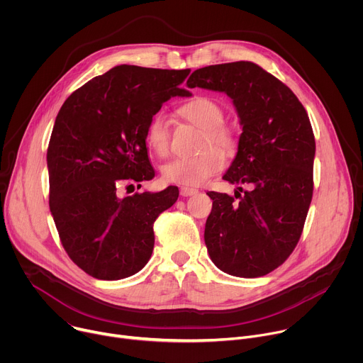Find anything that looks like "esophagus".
Listing matches in <instances>:
<instances>
[{
	"instance_id": "1",
	"label": "esophagus",
	"mask_w": 363,
	"mask_h": 363,
	"mask_svg": "<svg viewBox=\"0 0 363 363\" xmlns=\"http://www.w3.org/2000/svg\"><path fill=\"white\" fill-rule=\"evenodd\" d=\"M179 192H181L182 196H191V195L198 194V189H195V188H188V186H182Z\"/></svg>"
}]
</instances>
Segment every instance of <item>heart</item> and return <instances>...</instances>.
Returning <instances> with one entry per match:
<instances>
[{"instance_id":"1","label":"heart","mask_w":363,"mask_h":363,"mask_svg":"<svg viewBox=\"0 0 363 363\" xmlns=\"http://www.w3.org/2000/svg\"><path fill=\"white\" fill-rule=\"evenodd\" d=\"M178 112L184 119L203 130L199 145L201 152L195 157L169 161L164 165L162 175L171 184L188 188L199 186L224 168L225 161L221 152L233 155L237 149V138L233 129L223 125L224 109L213 97L195 96L182 103ZM169 138L171 129L165 113L158 112L153 115L145 130L149 149L158 157H167L169 153Z\"/></svg>"}]
</instances>
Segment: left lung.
Instances as JSON below:
<instances>
[{
	"label": "left lung",
	"mask_w": 363,
	"mask_h": 363,
	"mask_svg": "<svg viewBox=\"0 0 363 363\" xmlns=\"http://www.w3.org/2000/svg\"><path fill=\"white\" fill-rule=\"evenodd\" d=\"M186 84L233 100L242 133L223 179L251 185L242 195L235 191L238 201L206 192L213 210L205 245L224 273L266 276L293 252L312 202L316 143L306 109L284 83L251 62L198 69Z\"/></svg>",
	"instance_id": "obj_1"
}]
</instances>
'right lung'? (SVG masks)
I'll list each match as a JSON object with an SVG mask.
<instances>
[{
	"label": "right lung",
	"mask_w": 363,
	"mask_h": 363,
	"mask_svg": "<svg viewBox=\"0 0 363 363\" xmlns=\"http://www.w3.org/2000/svg\"><path fill=\"white\" fill-rule=\"evenodd\" d=\"M189 72L116 66L72 93L56 118L47 149L50 211L66 252L94 279L142 270L155 220L178 199L177 186L125 198L118 192L155 177L146 125L171 97L191 96L179 87Z\"/></svg>",
	"instance_id": "obj_1"
}]
</instances>
